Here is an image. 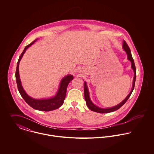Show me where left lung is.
Masks as SVG:
<instances>
[{"mask_svg":"<svg viewBox=\"0 0 154 154\" xmlns=\"http://www.w3.org/2000/svg\"><path fill=\"white\" fill-rule=\"evenodd\" d=\"M123 48L125 50V51L126 52L127 54H128V59L132 63V68L134 72V78H133V85H132V88L131 92L129 93V94L126 97V98L123 101H122L120 104H119L118 105L109 108V109H102V108H100L98 107H97V106H95V104H94L92 103V102L91 101L90 97H89V91H88V87L87 85V83L85 82H84V97H85V100L86 101V104L88 106V108L93 111L97 112H99V113H107V112H111L112 111H114L116 110L119 109L122 106H123L126 102L128 101V100L129 99V98L130 97V96L132 94V92L134 89V84H135V81H136V67L134 65V60L133 59L132 56V54H131V51L130 50V48L129 47L128 45L126 43V42L125 41L123 42Z\"/></svg>","mask_w":154,"mask_h":154,"instance_id":"left-lung-1","label":"left lung"}]
</instances>
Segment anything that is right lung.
I'll return each instance as SVG.
<instances>
[{
    "label": "right lung",
    "mask_w": 154,
    "mask_h": 154,
    "mask_svg": "<svg viewBox=\"0 0 154 154\" xmlns=\"http://www.w3.org/2000/svg\"><path fill=\"white\" fill-rule=\"evenodd\" d=\"M36 40L34 42H32L31 43L26 45L23 51H22L21 56L19 57V59L17 63L16 72H15V77H16V81L17 84L18 89L21 95L22 96V98L25 101V102L34 109L40 110V111H49L51 110H56L59 108L60 107H61L64 103V100L66 97V90H67V85L69 84V82L73 79V76L72 75H69L66 76L65 77H64L60 82L59 88L57 91L56 95L54 97L50 98H48V99L36 100L30 97L25 92L21 85V80L20 78V74H19L20 62L22 59L23 54L26 51V50L29 47H30L32 44H34Z\"/></svg>",
    "instance_id": "1"
}]
</instances>
